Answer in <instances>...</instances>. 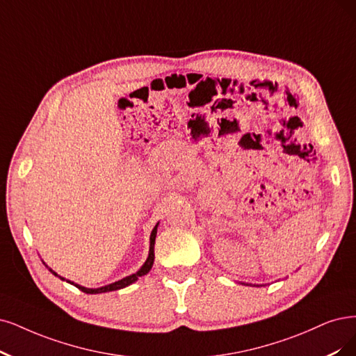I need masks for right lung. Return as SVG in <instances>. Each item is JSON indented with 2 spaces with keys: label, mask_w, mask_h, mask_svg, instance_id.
Instances as JSON below:
<instances>
[{
  "label": "right lung",
  "mask_w": 356,
  "mask_h": 356,
  "mask_svg": "<svg viewBox=\"0 0 356 356\" xmlns=\"http://www.w3.org/2000/svg\"><path fill=\"white\" fill-rule=\"evenodd\" d=\"M156 227H158V222H156V226H155V227L152 229V232H151V238H149V254H148V258H147V261H145V264L140 267V270H139L138 273L131 274V275H127V277H124V279H122V280L114 282V283H111V284H107V286L98 287V289H89V287H83V286H81V284H76V283H73V282L65 280L64 277H61V275H58L57 273H54V271H52L51 268H49V271H51L52 274H54V275H57V277H60L61 280H65V282H69L70 284H74L76 287L81 289L82 292H85V293H89V295H95V293H105V292H111V291H118V289H123V287H126V286H129V284H131V283H135V282H136L139 277H142V275H145V274H147V273H149V270L152 268V264H154V258H155V255H154V245H155Z\"/></svg>",
  "instance_id": "obj_1"
}]
</instances>
